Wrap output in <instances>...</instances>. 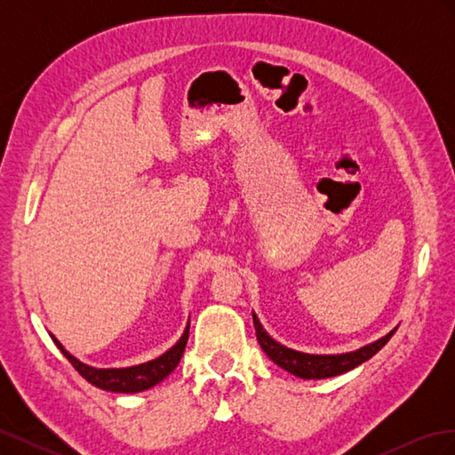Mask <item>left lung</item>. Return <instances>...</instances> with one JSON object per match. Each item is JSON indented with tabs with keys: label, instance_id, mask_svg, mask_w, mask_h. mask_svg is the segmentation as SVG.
Here are the masks:
<instances>
[{
	"label": "left lung",
	"instance_id": "1",
	"mask_svg": "<svg viewBox=\"0 0 455 455\" xmlns=\"http://www.w3.org/2000/svg\"><path fill=\"white\" fill-rule=\"evenodd\" d=\"M252 319H254L256 338H258L259 347L264 349V353L275 364L281 366L286 371H291V374H294L301 379H324V378H334L339 374H346V371L371 359V356H374L396 332V328H393L389 334H385L383 338L371 341V343H368V346L356 349V351H351V353L311 355V353H301V351L281 346L279 341H275L266 332L264 326H261V323L258 321L256 313H252Z\"/></svg>",
	"mask_w": 455,
	"mask_h": 455
}]
</instances>
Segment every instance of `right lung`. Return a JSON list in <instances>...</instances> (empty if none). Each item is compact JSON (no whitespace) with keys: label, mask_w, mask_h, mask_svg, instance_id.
Wrapping results in <instances>:
<instances>
[{"label":"right lung","mask_w":455,"mask_h":455,"mask_svg":"<svg viewBox=\"0 0 455 455\" xmlns=\"http://www.w3.org/2000/svg\"><path fill=\"white\" fill-rule=\"evenodd\" d=\"M188 336H189V323L180 339H178L169 351H164L154 361H148L136 366H127V368H94L77 361L76 356L68 353L62 343L51 334L52 341L57 343V347L62 351L66 359L72 363V366L79 371L81 376H84L89 383H92L94 387L104 389V391H114V393H140L163 381L178 366V363H180L186 343H188Z\"/></svg>","instance_id":"1"}]
</instances>
